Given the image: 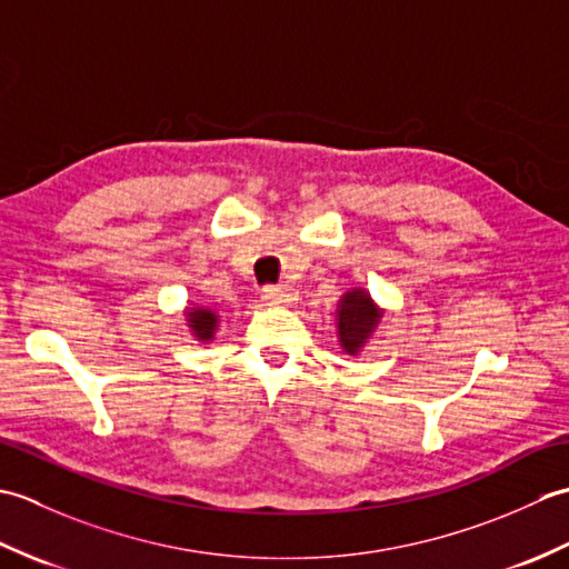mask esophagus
Wrapping results in <instances>:
<instances>
[{"instance_id":"esophagus-1","label":"esophagus","mask_w":569,"mask_h":569,"mask_svg":"<svg viewBox=\"0 0 569 569\" xmlns=\"http://www.w3.org/2000/svg\"><path fill=\"white\" fill-rule=\"evenodd\" d=\"M263 300L269 306H288L293 300V291L288 286H266Z\"/></svg>"}]
</instances>
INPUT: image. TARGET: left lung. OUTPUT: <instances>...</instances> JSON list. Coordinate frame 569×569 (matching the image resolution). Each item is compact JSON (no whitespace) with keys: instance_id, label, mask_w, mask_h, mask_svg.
<instances>
[{"instance_id":"1","label":"left lung","mask_w":569,"mask_h":569,"mask_svg":"<svg viewBox=\"0 0 569 569\" xmlns=\"http://www.w3.org/2000/svg\"><path fill=\"white\" fill-rule=\"evenodd\" d=\"M337 318H340V342L349 355L359 352L369 335L377 328L381 318V310L373 306L367 291H349L340 300V310H337Z\"/></svg>"}]
</instances>
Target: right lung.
Returning a JSON list of instances; mask_svg holds the SVG:
<instances>
[{
  "label": "right lung",
  "instance_id": "right-lung-1",
  "mask_svg": "<svg viewBox=\"0 0 569 569\" xmlns=\"http://www.w3.org/2000/svg\"><path fill=\"white\" fill-rule=\"evenodd\" d=\"M188 322H190V330L196 332L198 340H212V332L217 328V316L212 310H204V308H196L188 312Z\"/></svg>",
  "mask_w": 569,
  "mask_h": 569
}]
</instances>
